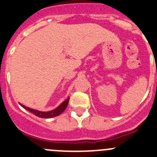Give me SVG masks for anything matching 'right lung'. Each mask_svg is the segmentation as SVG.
<instances>
[{
	"label": "right lung",
	"instance_id": "obj_1",
	"mask_svg": "<svg viewBox=\"0 0 157 157\" xmlns=\"http://www.w3.org/2000/svg\"><path fill=\"white\" fill-rule=\"evenodd\" d=\"M69 99L70 97H68L66 100H64V101H63L60 106H57L56 109H53V110L51 111H48V112H42V111L36 110V109H31V108H29L27 107V106H24V105L21 104V103H20V104H21V106H22V107H24V109H26L27 110L31 112L32 113L36 115V117H41V118H51V117H54L60 115V114H61L66 109L67 106V104H68V102H69Z\"/></svg>",
	"mask_w": 157,
	"mask_h": 157
}]
</instances>
